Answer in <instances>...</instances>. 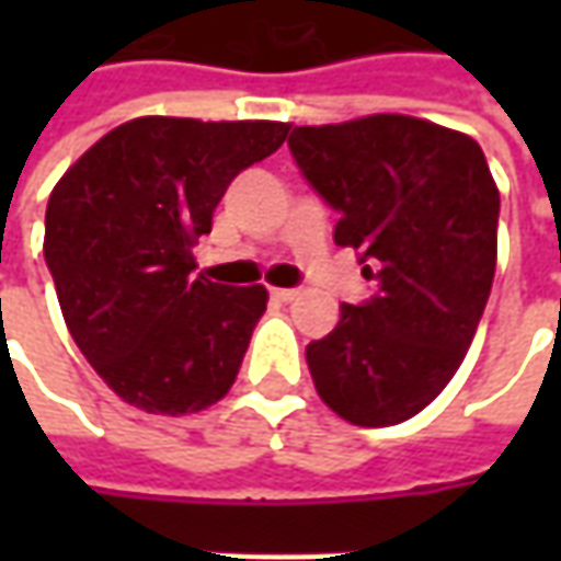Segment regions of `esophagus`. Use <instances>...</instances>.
<instances>
[{
	"label": "esophagus",
	"instance_id": "34e87169",
	"mask_svg": "<svg viewBox=\"0 0 561 561\" xmlns=\"http://www.w3.org/2000/svg\"><path fill=\"white\" fill-rule=\"evenodd\" d=\"M271 296L277 299V302H293L299 290H293V287H271Z\"/></svg>",
	"mask_w": 561,
	"mask_h": 561
}]
</instances>
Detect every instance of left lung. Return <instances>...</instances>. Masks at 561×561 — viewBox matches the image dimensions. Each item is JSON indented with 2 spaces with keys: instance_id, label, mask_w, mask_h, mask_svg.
I'll return each mask as SVG.
<instances>
[{
  "instance_id": "1",
  "label": "left lung",
  "mask_w": 561,
  "mask_h": 561,
  "mask_svg": "<svg viewBox=\"0 0 561 561\" xmlns=\"http://www.w3.org/2000/svg\"><path fill=\"white\" fill-rule=\"evenodd\" d=\"M290 152L340 211L371 299L340 306L306 346L314 390L340 419L387 427L419 415L459 371L496 271L500 190L481 146L409 115L293 127Z\"/></svg>"
}]
</instances>
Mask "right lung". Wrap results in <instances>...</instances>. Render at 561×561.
<instances>
[{
  "label": "right lung",
  "mask_w": 561,
  "mask_h": 561,
  "mask_svg": "<svg viewBox=\"0 0 561 561\" xmlns=\"http://www.w3.org/2000/svg\"><path fill=\"white\" fill-rule=\"evenodd\" d=\"M280 121L134 118L55 184L43 255L96 375L152 415L208 409L237 380L265 287L196 274L193 247L230 181L287 140Z\"/></svg>",
  "instance_id": "1"
}]
</instances>
